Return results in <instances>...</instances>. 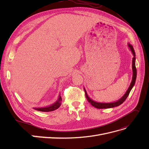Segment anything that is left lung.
Wrapping results in <instances>:
<instances>
[{"label": "left lung", "instance_id": "obj_1", "mask_svg": "<svg viewBox=\"0 0 149 149\" xmlns=\"http://www.w3.org/2000/svg\"><path fill=\"white\" fill-rule=\"evenodd\" d=\"M127 45H128V47L129 48V49H130V51L132 52V53L133 54V56H134V58H132V74H133L132 79L131 83H130L128 89L127 90V91L125 92V93L124 94V96L121 98H120L119 100L116 101L115 102L106 103V102H97V101H95L91 100V99L88 96L86 91L85 89L84 88V92H85V95H86V97L87 100L94 107L97 108V109H107V108H112V107H117V106L120 105L121 104H123L124 102V101L126 100V98L127 97L130 91H131V89H132L133 86H134L135 83H136V77H137V70H136V53H135L134 48L131 45H130V43H128Z\"/></svg>", "mask_w": 149, "mask_h": 149}]
</instances>
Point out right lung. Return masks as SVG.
<instances>
[{
	"mask_svg": "<svg viewBox=\"0 0 149 149\" xmlns=\"http://www.w3.org/2000/svg\"><path fill=\"white\" fill-rule=\"evenodd\" d=\"M61 101H62V99L60 94L57 101L55 103L52 104H51L50 106L43 107H33V109L35 110H37L38 111H42V112H49V111H55L60 107V106L61 104Z\"/></svg>",
	"mask_w": 149,
	"mask_h": 149,
	"instance_id": "obj_1",
	"label": "right lung"
}]
</instances>
